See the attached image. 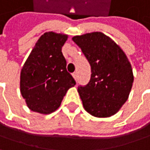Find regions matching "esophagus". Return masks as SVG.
<instances>
[{
	"mask_svg": "<svg viewBox=\"0 0 150 150\" xmlns=\"http://www.w3.org/2000/svg\"><path fill=\"white\" fill-rule=\"evenodd\" d=\"M73 77L75 78V80H77V77H78V75H77V72H75V73H73Z\"/></svg>",
	"mask_w": 150,
	"mask_h": 150,
	"instance_id": "obj_1",
	"label": "esophagus"
}]
</instances>
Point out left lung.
<instances>
[{"instance_id": "8db88e82", "label": "left lung", "mask_w": 150, "mask_h": 150, "mask_svg": "<svg viewBox=\"0 0 150 150\" xmlns=\"http://www.w3.org/2000/svg\"><path fill=\"white\" fill-rule=\"evenodd\" d=\"M72 40L91 65L89 82L78 86L84 109L96 117H110L127 100L133 83L131 64L119 46L101 32Z\"/></svg>"}]
</instances>
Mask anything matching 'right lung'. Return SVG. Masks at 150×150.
Listing matches in <instances>:
<instances>
[{"mask_svg":"<svg viewBox=\"0 0 150 150\" xmlns=\"http://www.w3.org/2000/svg\"><path fill=\"white\" fill-rule=\"evenodd\" d=\"M66 35L47 32L36 42L20 74V92L28 107L40 114H51L60 106L75 79L66 69L62 47Z\"/></svg>","mask_w":150,"mask_h":150,"instance_id":"obj_1","label":"right lung"}]
</instances>
